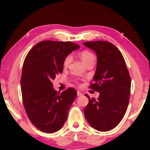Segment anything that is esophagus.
Listing matches in <instances>:
<instances>
[{
	"instance_id": "obj_1",
	"label": "esophagus",
	"mask_w": 150,
	"mask_h": 150,
	"mask_svg": "<svg viewBox=\"0 0 150 150\" xmlns=\"http://www.w3.org/2000/svg\"><path fill=\"white\" fill-rule=\"evenodd\" d=\"M83 95V93H81V92H80V91H77V96H81Z\"/></svg>"
}]
</instances>
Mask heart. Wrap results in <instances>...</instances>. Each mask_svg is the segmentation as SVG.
I'll return each mask as SVG.
<instances>
[{
	"label": "heart",
	"mask_w": 150,
	"mask_h": 150,
	"mask_svg": "<svg viewBox=\"0 0 150 150\" xmlns=\"http://www.w3.org/2000/svg\"><path fill=\"white\" fill-rule=\"evenodd\" d=\"M80 57H81L82 61L85 63V65L88 62H90V61H95V55H94L91 52L88 50L82 51L81 54H80ZM71 55H67V56L65 58L64 61H63V67H67L68 66L69 64L71 62Z\"/></svg>",
	"instance_id": "b5f03b06"
}]
</instances>
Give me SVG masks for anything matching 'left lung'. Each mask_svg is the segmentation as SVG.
Returning a JSON list of instances; mask_svg holds the SVG:
<instances>
[{
	"label": "left lung",
	"instance_id": "left-lung-1",
	"mask_svg": "<svg viewBox=\"0 0 150 150\" xmlns=\"http://www.w3.org/2000/svg\"><path fill=\"white\" fill-rule=\"evenodd\" d=\"M97 55V67L90 89L100 93L89 99L84 110L88 123L96 130L106 132L120 124L128 108L131 80L124 57L111 43L104 41L84 42Z\"/></svg>",
	"mask_w": 150,
	"mask_h": 150
}]
</instances>
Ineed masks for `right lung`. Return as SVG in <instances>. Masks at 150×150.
<instances>
[{"instance_id": "right-lung-1", "label": "right lung", "mask_w": 150, "mask_h": 150, "mask_svg": "<svg viewBox=\"0 0 150 150\" xmlns=\"http://www.w3.org/2000/svg\"><path fill=\"white\" fill-rule=\"evenodd\" d=\"M79 48L71 42L43 41L24 59L20 81L22 101L30 121L42 132H57L67 120L77 93L71 87L58 93L52 81L62 73L65 57Z\"/></svg>"}]
</instances>
